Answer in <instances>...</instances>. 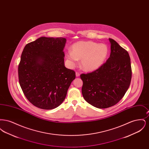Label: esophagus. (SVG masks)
<instances>
[{"label":"esophagus","instance_id":"esophagus-1","mask_svg":"<svg viewBox=\"0 0 149 149\" xmlns=\"http://www.w3.org/2000/svg\"><path fill=\"white\" fill-rule=\"evenodd\" d=\"M75 75H76V77H78L80 76V74H79L78 72H76Z\"/></svg>","mask_w":149,"mask_h":149}]
</instances>
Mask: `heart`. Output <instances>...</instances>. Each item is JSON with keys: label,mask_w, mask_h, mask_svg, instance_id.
Wrapping results in <instances>:
<instances>
[{"label": "heart", "mask_w": 149, "mask_h": 149, "mask_svg": "<svg viewBox=\"0 0 149 149\" xmlns=\"http://www.w3.org/2000/svg\"><path fill=\"white\" fill-rule=\"evenodd\" d=\"M71 51L65 52V56L71 66L81 60L80 65L85 71L95 70L104 63L108 54L106 45L92 41H78L71 46Z\"/></svg>", "instance_id": "obj_1"}]
</instances>
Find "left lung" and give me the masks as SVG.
<instances>
[{
    "label": "left lung",
    "instance_id": "left-lung-1",
    "mask_svg": "<svg viewBox=\"0 0 149 149\" xmlns=\"http://www.w3.org/2000/svg\"><path fill=\"white\" fill-rule=\"evenodd\" d=\"M110 56L98 69L81 74L82 94L85 100L98 108L116 104L130 86L132 70L127 51L112 38Z\"/></svg>",
    "mask_w": 149,
    "mask_h": 149
}]
</instances>
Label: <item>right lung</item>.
<instances>
[{"label": "right lung", "instance_id": "add662e5", "mask_svg": "<svg viewBox=\"0 0 149 149\" xmlns=\"http://www.w3.org/2000/svg\"><path fill=\"white\" fill-rule=\"evenodd\" d=\"M63 37H41L27 44L22 53L18 66V78L22 90L35 106L52 109L65 98L74 70L64 65Z\"/></svg>", "mask_w": 149, "mask_h": 149}]
</instances>
